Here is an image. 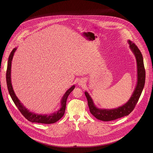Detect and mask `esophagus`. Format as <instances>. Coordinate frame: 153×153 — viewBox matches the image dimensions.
Returning <instances> with one entry per match:
<instances>
[{
	"instance_id": "34e87169",
	"label": "esophagus",
	"mask_w": 153,
	"mask_h": 153,
	"mask_svg": "<svg viewBox=\"0 0 153 153\" xmlns=\"http://www.w3.org/2000/svg\"><path fill=\"white\" fill-rule=\"evenodd\" d=\"M85 82H84V80H79V85H82L83 83H84Z\"/></svg>"
}]
</instances>
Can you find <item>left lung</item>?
<instances>
[{"mask_svg": "<svg viewBox=\"0 0 153 153\" xmlns=\"http://www.w3.org/2000/svg\"><path fill=\"white\" fill-rule=\"evenodd\" d=\"M128 42L131 50L132 51L136 57L137 68V84L133 93L129 100L124 105L116 108L101 109L96 107L88 93L87 91L85 92V94L87 100H88V105L90 113L96 119L100 120L105 122L111 121L129 115L134 110L143 91L145 82V70L142 54L134 43L130 40H128Z\"/></svg>", "mask_w": 153, "mask_h": 153, "instance_id": "8db88e82", "label": "left lung"}]
</instances>
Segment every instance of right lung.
Returning <instances> with one entry per match:
<instances>
[{
    "label": "right lung",
    "mask_w": 153,
    "mask_h": 153,
    "mask_svg": "<svg viewBox=\"0 0 153 153\" xmlns=\"http://www.w3.org/2000/svg\"><path fill=\"white\" fill-rule=\"evenodd\" d=\"M17 48H15L11 52L8 60V65H7V70L6 74V79H7V83L8 90L10 93V95L14 102L16 106L19 109V110L20 113L23 114V116L30 122H36V123H45V124H51L57 122L59 119H60L65 114V108H66V102L67 98L71 92L74 89L75 85H73L71 88H70L63 96L61 99V106L59 110L57 111L54 112L49 115L48 114H39L33 112H30L28 109L23 105V104L20 102L19 99L16 96L11 83V62L16 52Z\"/></svg>",
    "instance_id": "1"
}]
</instances>
